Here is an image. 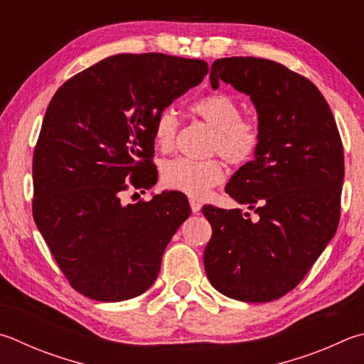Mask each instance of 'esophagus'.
I'll list each match as a JSON object with an SVG mask.
<instances>
[{"mask_svg": "<svg viewBox=\"0 0 364 364\" xmlns=\"http://www.w3.org/2000/svg\"><path fill=\"white\" fill-rule=\"evenodd\" d=\"M189 205H191V210H193V213H199L200 208H202V203L199 200H196V199H191Z\"/></svg>", "mask_w": 364, "mask_h": 364, "instance_id": "34e87169", "label": "esophagus"}]
</instances>
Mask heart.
Masks as SVG:
<instances>
[{
    "mask_svg": "<svg viewBox=\"0 0 364 364\" xmlns=\"http://www.w3.org/2000/svg\"><path fill=\"white\" fill-rule=\"evenodd\" d=\"M191 111L203 119L213 135L208 153H218L232 165H245L253 159L261 144V129L257 122L242 117L239 103L228 94H210L191 103ZM180 119L173 109L165 108L157 114L153 125L156 146L164 153L173 149ZM224 178L223 165L218 159L191 161L184 157L162 164L161 183L167 189L180 191L200 199Z\"/></svg>",
    "mask_w": 364,
    "mask_h": 364,
    "instance_id": "1",
    "label": "heart"
}]
</instances>
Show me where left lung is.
<instances>
[{
  "mask_svg": "<svg viewBox=\"0 0 364 364\" xmlns=\"http://www.w3.org/2000/svg\"><path fill=\"white\" fill-rule=\"evenodd\" d=\"M211 87L245 92L257 111L261 144L226 193L257 213L205 205L211 224L203 266L218 291L269 302L299 285L339 226L343 148L321 92L285 65L257 57L218 58Z\"/></svg>",
  "mask_w": 364,
  "mask_h": 364,
  "instance_id": "8db88e82",
  "label": "left lung"
}]
</instances>
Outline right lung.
<instances>
[{
	"label": "right lung",
	"instance_id": "add662e5",
	"mask_svg": "<svg viewBox=\"0 0 364 364\" xmlns=\"http://www.w3.org/2000/svg\"><path fill=\"white\" fill-rule=\"evenodd\" d=\"M207 73L194 58L117 54L52 97L33 153V220L77 293L117 302L156 282L189 203L162 193L124 205L122 193L156 183V117Z\"/></svg>",
	"mask_w": 364,
	"mask_h": 364
}]
</instances>
